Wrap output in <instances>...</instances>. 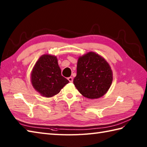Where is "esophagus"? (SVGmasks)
Returning a JSON list of instances; mask_svg holds the SVG:
<instances>
[{"label": "esophagus", "mask_w": 147, "mask_h": 147, "mask_svg": "<svg viewBox=\"0 0 147 147\" xmlns=\"http://www.w3.org/2000/svg\"><path fill=\"white\" fill-rule=\"evenodd\" d=\"M67 80H69V82H71V83H72L73 82V78L72 77H69V78H67Z\"/></svg>", "instance_id": "1"}]
</instances>
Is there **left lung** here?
Returning a JSON list of instances; mask_svg holds the SVG:
<instances>
[{
  "label": "left lung",
  "mask_w": 147,
  "mask_h": 147,
  "mask_svg": "<svg viewBox=\"0 0 147 147\" xmlns=\"http://www.w3.org/2000/svg\"><path fill=\"white\" fill-rule=\"evenodd\" d=\"M112 80L110 65L101 55L89 52L79 57L73 83L83 96L94 99L104 96L110 88Z\"/></svg>",
  "instance_id": "obj_1"
}]
</instances>
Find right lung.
Masks as SVG:
<instances>
[{"mask_svg": "<svg viewBox=\"0 0 147 147\" xmlns=\"http://www.w3.org/2000/svg\"><path fill=\"white\" fill-rule=\"evenodd\" d=\"M31 82L40 95L49 98L58 94L69 81L61 75L57 57L44 54L34 65L31 73Z\"/></svg>", "mask_w": 147, "mask_h": 147, "instance_id": "right-lung-1", "label": "right lung"}]
</instances>
